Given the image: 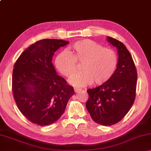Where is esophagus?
<instances>
[{
	"label": "esophagus",
	"instance_id": "1",
	"mask_svg": "<svg viewBox=\"0 0 151 151\" xmlns=\"http://www.w3.org/2000/svg\"><path fill=\"white\" fill-rule=\"evenodd\" d=\"M74 90H75V93H77V92H78L79 91H81V89L80 88H76V87H75L74 88Z\"/></svg>",
	"mask_w": 151,
	"mask_h": 151
}]
</instances>
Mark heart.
Here are the masks:
<instances>
[{"instance_id":"1","label":"heart","mask_w":151,"mask_h":151,"mask_svg":"<svg viewBox=\"0 0 151 151\" xmlns=\"http://www.w3.org/2000/svg\"><path fill=\"white\" fill-rule=\"evenodd\" d=\"M71 52L64 50L57 55L55 66L64 76L70 78L78 68L77 62L83 63L82 70L70 80L72 85L82 86L106 83L115 73L118 58L113 50L104 48L93 40L85 39L71 46Z\"/></svg>"}]
</instances>
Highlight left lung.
<instances>
[{
	"mask_svg": "<svg viewBox=\"0 0 151 151\" xmlns=\"http://www.w3.org/2000/svg\"><path fill=\"white\" fill-rule=\"evenodd\" d=\"M106 40L116 48L118 65L108 82L88 89L86 106L94 122L111 126L121 121L134 103L137 73L131 53L123 43L110 37Z\"/></svg>",
	"mask_w": 151,
	"mask_h": 151,
	"instance_id": "obj_1",
	"label": "left lung"
}]
</instances>
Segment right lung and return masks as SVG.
Wrapping results in <instances>:
<instances>
[{
  "label": "right lung",
  "instance_id": "right-lung-1",
  "mask_svg": "<svg viewBox=\"0 0 151 151\" xmlns=\"http://www.w3.org/2000/svg\"><path fill=\"white\" fill-rule=\"evenodd\" d=\"M69 42L43 39L20 55L12 72V93L18 109L32 123L46 126L60 119L70 98L73 86L57 75L52 63L58 48Z\"/></svg>",
  "mask_w": 151,
  "mask_h": 151
}]
</instances>
